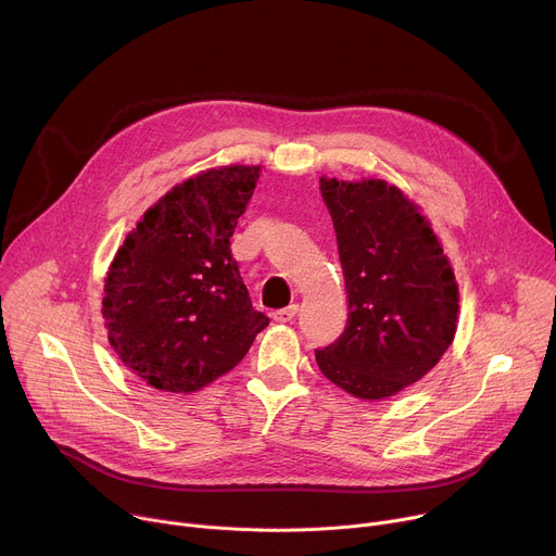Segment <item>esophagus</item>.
<instances>
[{
  "instance_id": "1",
  "label": "esophagus",
  "mask_w": 556,
  "mask_h": 556,
  "mask_svg": "<svg viewBox=\"0 0 556 556\" xmlns=\"http://www.w3.org/2000/svg\"><path fill=\"white\" fill-rule=\"evenodd\" d=\"M296 312H299V307L292 303V305H288V307H281V309H275V312H270V316H273V321H277V324H290L294 316H296Z\"/></svg>"
}]
</instances>
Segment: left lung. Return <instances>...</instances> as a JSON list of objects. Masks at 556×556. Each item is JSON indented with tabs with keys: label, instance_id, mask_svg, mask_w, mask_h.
I'll list each match as a JSON object with an SVG mask.
<instances>
[{
	"label": "left lung",
	"instance_id": "8db88e82",
	"mask_svg": "<svg viewBox=\"0 0 556 556\" xmlns=\"http://www.w3.org/2000/svg\"><path fill=\"white\" fill-rule=\"evenodd\" d=\"M337 230L348 292V326L316 365L363 401L420 380L455 337L457 283L418 206L382 180L321 178Z\"/></svg>",
	"mask_w": 556,
	"mask_h": 556
}]
</instances>
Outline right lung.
<instances>
[{
    "label": "right lung",
    "instance_id": "1",
    "mask_svg": "<svg viewBox=\"0 0 556 556\" xmlns=\"http://www.w3.org/2000/svg\"><path fill=\"white\" fill-rule=\"evenodd\" d=\"M260 174L232 165L176 185L118 249L105 277L108 339L147 384L198 391L240 363L268 326L230 255Z\"/></svg>",
    "mask_w": 556,
    "mask_h": 556
}]
</instances>
